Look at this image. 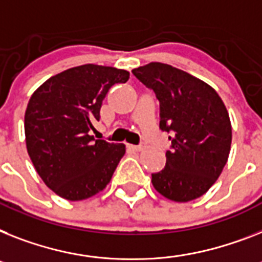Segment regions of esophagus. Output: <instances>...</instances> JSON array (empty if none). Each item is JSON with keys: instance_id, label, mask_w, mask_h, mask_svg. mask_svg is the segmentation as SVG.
<instances>
[{"instance_id": "34e87169", "label": "esophagus", "mask_w": 262, "mask_h": 262, "mask_svg": "<svg viewBox=\"0 0 262 262\" xmlns=\"http://www.w3.org/2000/svg\"><path fill=\"white\" fill-rule=\"evenodd\" d=\"M128 148L129 150H133V151H142L144 148V146H142V144H128Z\"/></svg>"}]
</instances>
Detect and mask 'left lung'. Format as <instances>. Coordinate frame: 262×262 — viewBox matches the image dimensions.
<instances>
[{"label": "left lung", "mask_w": 262, "mask_h": 262, "mask_svg": "<svg viewBox=\"0 0 262 262\" xmlns=\"http://www.w3.org/2000/svg\"><path fill=\"white\" fill-rule=\"evenodd\" d=\"M161 104L162 131L170 133L166 166L152 174L158 193L174 202L204 195L228 162L232 123L220 95L209 84L168 64L150 62L133 69Z\"/></svg>", "instance_id": "obj_1"}]
</instances>
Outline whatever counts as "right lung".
Returning <instances> with one entry per match:
<instances>
[{
	"instance_id": "add662e5",
	"label": "right lung",
	"mask_w": 262,
	"mask_h": 262,
	"mask_svg": "<svg viewBox=\"0 0 262 262\" xmlns=\"http://www.w3.org/2000/svg\"><path fill=\"white\" fill-rule=\"evenodd\" d=\"M129 73L112 67H73L49 77L25 111L27 150L37 174L64 200L83 201L105 189L126 152L123 143L90 135L101 103Z\"/></svg>"
}]
</instances>
